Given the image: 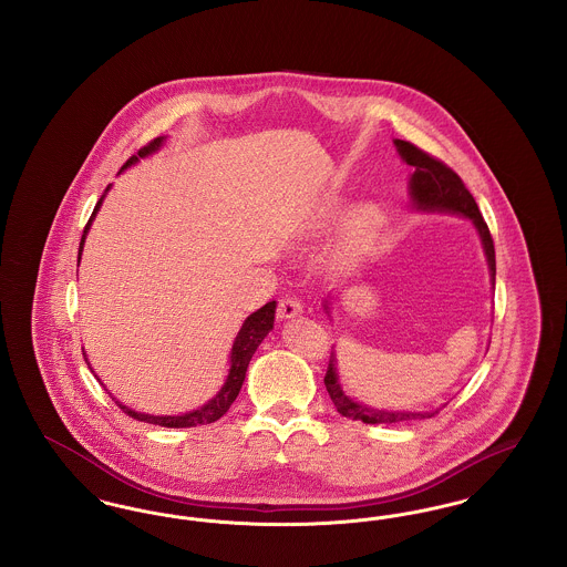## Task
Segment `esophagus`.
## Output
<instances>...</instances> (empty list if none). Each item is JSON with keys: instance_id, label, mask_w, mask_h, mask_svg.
<instances>
[{"instance_id": "34e87169", "label": "esophagus", "mask_w": 567, "mask_h": 567, "mask_svg": "<svg viewBox=\"0 0 567 567\" xmlns=\"http://www.w3.org/2000/svg\"><path fill=\"white\" fill-rule=\"evenodd\" d=\"M278 319H293L297 315H301V301L297 297H282L278 301Z\"/></svg>"}]
</instances>
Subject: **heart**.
I'll list each match as a JSON object with an SVG mask.
<instances>
[{
  "label": "heart",
  "instance_id": "1",
  "mask_svg": "<svg viewBox=\"0 0 567 567\" xmlns=\"http://www.w3.org/2000/svg\"><path fill=\"white\" fill-rule=\"evenodd\" d=\"M380 220H382V216L374 206L361 208L352 218L351 231H349L352 248H361L363 244L370 243L380 227Z\"/></svg>",
  "mask_w": 567,
  "mask_h": 567
}]
</instances>
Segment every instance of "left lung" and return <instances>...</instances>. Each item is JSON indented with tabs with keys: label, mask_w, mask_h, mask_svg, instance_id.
I'll return each instance as SVG.
<instances>
[{
	"label": "left lung",
	"mask_w": 567,
	"mask_h": 567,
	"mask_svg": "<svg viewBox=\"0 0 567 567\" xmlns=\"http://www.w3.org/2000/svg\"><path fill=\"white\" fill-rule=\"evenodd\" d=\"M395 146L408 165L414 167L412 178H410V197L416 210H430V213H453V215L467 216L474 227L481 234L483 248H485L486 261H488V271H491V282L495 285V246L491 231L486 227L485 218L478 210L476 199L472 193L465 189L463 181L458 178L457 172H453L449 165L440 159H435L430 153L421 151L412 142L405 140H395ZM327 310V306H324ZM324 386L336 405V410L352 419V421H363L368 425H382V423H405L414 419H432L440 410L433 412H389V410H377L368 405L359 404L351 400L338 380L336 372V354L331 352L327 374H324Z\"/></svg>",
	"instance_id": "1"
}]
</instances>
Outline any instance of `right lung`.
<instances>
[{
	"label": "right lung",
	"instance_id": "right-lung-1",
	"mask_svg": "<svg viewBox=\"0 0 567 567\" xmlns=\"http://www.w3.org/2000/svg\"><path fill=\"white\" fill-rule=\"evenodd\" d=\"M162 144L163 137L151 140L146 146H142V148L137 151V155L130 157L121 169L134 165L137 159L146 157V155H151V153H155V151H159ZM109 189L110 187H106V190ZM102 199H104V195L100 197V202H97L93 215L89 218V223L84 225L81 248H79V261H81L82 244H84V238H86V231H89V227H91V220L95 218L100 206H102ZM274 312H276V301H268L264 308H259L257 312H252V315L244 321L243 329L238 331V336H236V340H234V349H231V357H229V363H231V365H229V377H227L225 384L220 386V391L216 393L215 398H213L208 404H204L202 408L193 410V412H187V414H178V416H153V414H142V412H135L132 408H127V405H123L112 398L114 404L118 405L127 416H132L135 421H144V423L162 425V427H174V430H178V427H197V425L215 423V421H218V419L229 410V405L236 402V398H238V393H240V389H243L244 378H246V368H248L252 354L257 351V347L264 342V338L270 333V329L274 327ZM82 354H84V352H82ZM84 361H86V354H84Z\"/></svg>",
	"mask_w": 567,
	"mask_h": 567
}]
</instances>
